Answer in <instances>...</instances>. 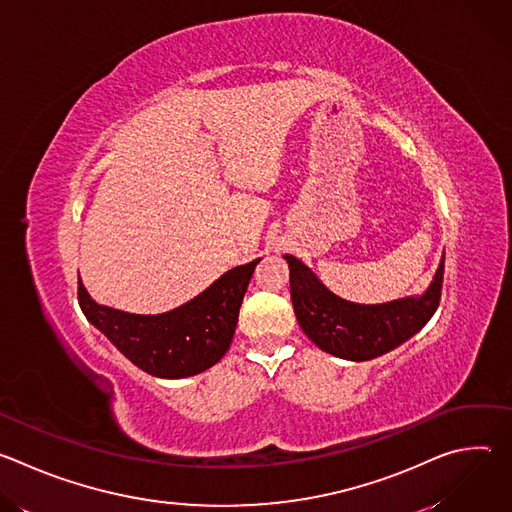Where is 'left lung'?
Here are the masks:
<instances>
[{"label":"left lung","instance_id":"left-lung-1","mask_svg":"<svg viewBox=\"0 0 512 512\" xmlns=\"http://www.w3.org/2000/svg\"><path fill=\"white\" fill-rule=\"evenodd\" d=\"M285 261L298 324L318 348L348 360H371L397 348L429 322L442 300L444 259L423 296L381 306L346 302L300 259L285 255Z\"/></svg>","mask_w":512,"mask_h":512}]
</instances>
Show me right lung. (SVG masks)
<instances>
[{"label":"right lung","instance_id":"add662e5","mask_svg":"<svg viewBox=\"0 0 512 512\" xmlns=\"http://www.w3.org/2000/svg\"><path fill=\"white\" fill-rule=\"evenodd\" d=\"M261 259L218 277L188 304L158 316H139L99 306L79 279V304L137 369L160 379L198 375L225 356L249 279Z\"/></svg>","mask_w":512,"mask_h":512}]
</instances>
